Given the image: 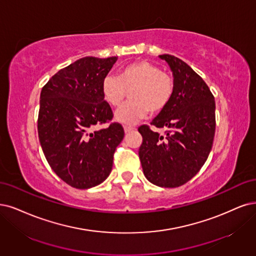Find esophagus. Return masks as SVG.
I'll return each instance as SVG.
<instances>
[{
	"mask_svg": "<svg viewBox=\"0 0 256 256\" xmlns=\"http://www.w3.org/2000/svg\"><path fill=\"white\" fill-rule=\"evenodd\" d=\"M134 130H135V128H133V126H124V132H126V134L130 133V132H133Z\"/></svg>",
	"mask_w": 256,
	"mask_h": 256,
	"instance_id": "obj_1",
	"label": "esophagus"
}]
</instances>
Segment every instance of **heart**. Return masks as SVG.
I'll use <instances>...</instances> for the list:
<instances>
[{"mask_svg":"<svg viewBox=\"0 0 256 256\" xmlns=\"http://www.w3.org/2000/svg\"><path fill=\"white\" fill-rule=\"evenodd\" d=\"M130 90V102L115 112V120L124 126L135 124L148 112L164 110L173 96L174 82L171 76L146 60L132 62L119 70L118 77L108 74L102 80V97L112 108L120 106Z\"/></svg>","mask_w":256,"mask_h":256,"instance_id":"obj_1","label":"heart"}]
</instances>
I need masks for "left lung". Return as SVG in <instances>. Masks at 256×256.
<instances>
[{
    "mask_svg": "<svg viewBox=\"0 0 256 256\" xmlns=\"http://www.w3.org/2000/svg\"><path fill=\"white\" fill-rule=\"evenodd\" d=\"M159 58L171 68L174 92L150 124L164 128L166 135L141 126L138 130L144 140L139 158L150 182L176 188L198 173L211 152L215 101L209 86L186 62L171 54H160Z\"/></svg>",
    "mask_w": 256,
    "mask_h": 256,
    "instance_id": "1",
    "label": "left lung"
}]
</instances>
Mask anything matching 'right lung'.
Here are the masks:
<instances>
[{"label": "right lung", "mask_w": 256, "mask_h": 256, "mask_svg": "<svg viewBox=\"0 0 256 256\" xmlns=\"http://www.w3.org/2000/svg\"><path fill=\"white\" fill-rule=\"evenodd\" d=\"M118 56H85L59 70L41 90L38 133L47 162L63 182L90 188L110 174L124 130L119 123L94 130L112 118L101 84Z\"/></svg>", "instance_id": "obj_1"}]
</instances>
